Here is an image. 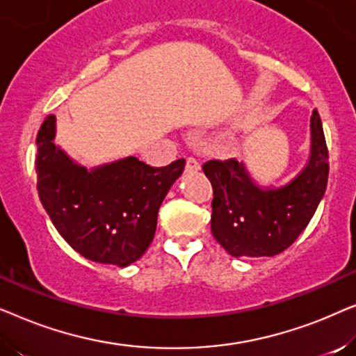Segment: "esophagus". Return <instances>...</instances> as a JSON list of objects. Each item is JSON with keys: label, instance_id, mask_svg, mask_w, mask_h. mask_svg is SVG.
I'll return each instance as SVG.
<instances>
[{"label": "esophagus", "instance_id": "esophagus-1", "mask_svg": "<svg viewBox=\"0 0 356 356\" xmlns=\"http://www.w3.org/2000/svg\"><path fill=\"white\" fill-rule=\"evenodd\" d=\"M186 168L188 170H193V172H197V170H201V163H199L197 159L188 157L186 159Z\"/></svg>", "mask_w": 356, "mask_h": 356}]
</instances>
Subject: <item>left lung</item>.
Returning <instances> with one entry per match:
<instances>
[{"instance_id": "1", "label": "left lung", "mask_w": 356, "mask_h": 356, "mask_svg": "<svg viewBox=\"0 0 356 356\" xmlns=\"http://www.w3.org/2000/svg\"><path fill=\"white\" fill-rule=\"evenodd\" d=\"M202 170L213 189L212 235L228 254H279L308 227L327 186L329 150L318 110L311 116L308 163L285 186H257L235 159L209 160Z\"/></svg>"}]
</instances>
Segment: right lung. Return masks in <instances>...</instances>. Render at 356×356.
<instances>
[{
	"mask_svg": "<svg viewBox=\"0 0 356 356\" xmlns=\"http://www.w3.org/2000/svg\"><path fill=\"white\" fill-rule=\"evenodd\" d=\"M55 115L37 134V189L53 225L72 250L102 264L126 267L147 251L160 204L184 159L150 167L136 157L87 170L56 147Z\"/></svg>",
	"mask_w": 356,
	"mask_h": 356,
	"instance_id": "right-lung-1",
	"label": "right lung"
}]
</instances>
